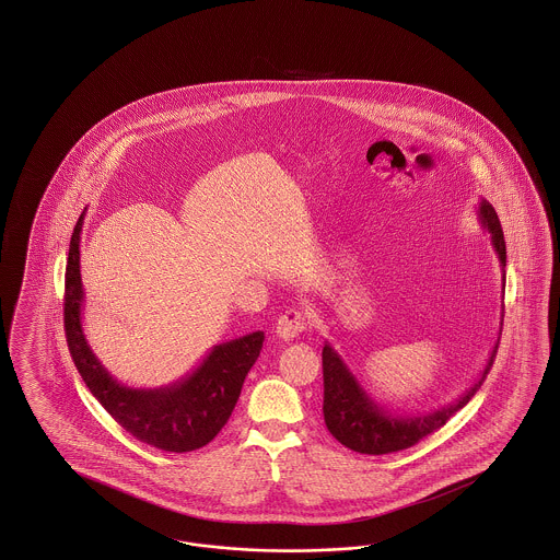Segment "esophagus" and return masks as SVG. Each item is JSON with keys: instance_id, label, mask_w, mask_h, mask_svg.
Segmentation results:
<instances>
[{"instance_id": "1", "label": "esophagus", "mask_w": 560, "mask_h": 560, "mask_svg": "<svg viewBox=\"0 0 560 560\" xmlns=\"http://www.w3.org/2000/svg\"><path fill=\"white\" fill-rule=\"evenodd\" d=\"M306 325H308V320L302 311H288L277 320V336L281 340H293L295 336H300L306 329Z\"/></svg>"}]
</instances>
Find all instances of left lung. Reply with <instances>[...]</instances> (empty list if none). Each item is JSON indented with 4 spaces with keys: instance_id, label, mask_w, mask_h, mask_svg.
I'll return each mask as SVG.
<instances>
[{
    "instance_id": "obj_1",
    "label": "left lung",
    "mask_w": 560,
    "mask_h": 560,
    "mask_svg": "<svg viewBox=\"0 0 560 560\" xmlns=\"http://www.w3.org/2000/svg\"><path fill=\"white\" fill-rule=\"evenodd\" d=\"M480 224L489 231L493 249L500 258L502 267V290L506 285V241L502 233L500 218L493 210V206L487 199H480ZM504 317V315H502ZM502 334V329H500ZM500 338L491 350L487 365L479 373L477 382L462 393L457 399L416 416H395L380 407V402L373 400L372 395L361 386V382L350 372L345 359L336 352V348L329 342L323 347V418L327 430L348 450L368 455H382V453L400 452L418 441H422L430 432L445 427V422L457 413L468 400L475 397L480 384L485 382L487 373L493 365L495 352H498Z\"/></svg>"
}]
</instances>
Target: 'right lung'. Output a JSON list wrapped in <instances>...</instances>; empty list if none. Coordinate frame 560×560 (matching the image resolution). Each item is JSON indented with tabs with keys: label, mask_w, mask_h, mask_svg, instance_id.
<instances>
[{
	"label": "right lung",
	"mask_w": 560,
	"mask_h": 560,
	"mask_svg": "<svg viewBox=\"0 0 560 560\" xmlns=\"http://www.w3.org/2000/svg\"><path fill=\"white\" fill-rule=\"evenodd\" d=\"M83 215L73 229L65 275L67 345L85 386L138 441L161 452H195L208 445L229 422L245 375L260 357L265 331L215 345L185 377L160 388H130L117 382L88 345L83 315L80 241Z\"/></svg>",
	"instance_id": "right-lung-1"
}]
</instances>
